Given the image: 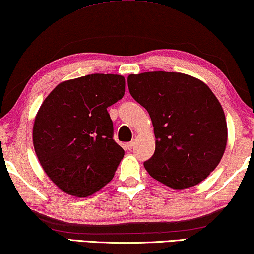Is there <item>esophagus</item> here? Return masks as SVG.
Segmentation results:
<instances>
[{"mask_svg": "<svg viewBox=\"0 0 254 254\" xmlns=\"http://www.w3.org/2000/svg\"><path fill=\"white\" fill-rule=\"evenodd\" d=\"M134 145H135V142L131 141V142H128V143L125 144V147H126L127 150H131V149L134 148Z\"/></svg>", "mask_w": 254, "mask_h": 254, "instance_id": "obj_1", "label": "esophagus"}]
</instances>
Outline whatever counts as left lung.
Segmentation results:
<instances>
[{"label":"left lung","mask_w":254,"mask_h":254,"mask_svg":"<svg viewBox=\"0 0 254 254\" xmlns=\"http://www.w3.org/2000/svg\"><path fill=\"white\" fill-rule=\"evenodd\" d=\"M133 98L148 111L156 148L144 168L175 190L195 186L214 171L228 140L220 102L202 81L182 72L128 76Z\"/></svg>","instance_id":"obj_1"}]
</instances>
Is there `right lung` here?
I'll return each instance as SVG.
<instances>
[{"label": "right lung", "instance_id": "obj_1", "mask_svg": "<svg viewBox=\"0 0 254 254\" xmlns=\"http://www.w3.org/2000/svg\"><path fill=\"white\" fill-rule=\"evenodd\" d=\"M124 95V76L92 74L60 83L41 104L33 125L34 151L64 193L89 196L113 178L125 151L113 140L107 107Z\"/></svg>", "mask_w": 254, "mask_h": 254}]
</instances>
